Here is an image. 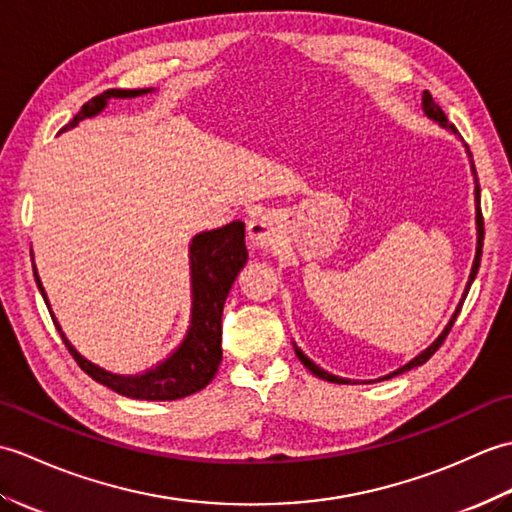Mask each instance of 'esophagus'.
Listing matches in <instances>:
<instances>
[{"label":"esophagus","instance_id":"esophagus-1","mask_svg":"<svg viewBox=\"0 0 512 512\" xmlns=\"http://www.w3.org/2000/svg\"><path fill=\"white\" fill-rule=\"evenodd\" d=\"M276 221L263 214V217H256L254 221L247 223V241L254 247H271L276 243Z\"/></svg>","mask_w":512,"mask_h":512}]
</instances>
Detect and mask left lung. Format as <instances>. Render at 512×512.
I'll return each instance as SVG.
<instances>
[{
  "mask_svg": "<svg viewBox=\"0 0 512 512\" xmlns=\"http://www.w3.org/2000/svg\"><path fill=\"white\" fill-rule=\"evenodd\" d=\"M423 111H425V116L427 118H431V120H436L442 129H449L451 133H456V127H453V124L447 120V116H445V111H442L436 102H434V98H431V94L429 92H423ZM467 153H469V160H471V151L467 149ZM471 170H473V179H475V225H478V247H475V258H473V267H471V274H469V282H467V289H464V293H462V300H460V304H458V309H456V313L451 315V320H449V324L445 326V331H442L440 335H438V339L431 346H427L423 352H420V355H416L410 363H405L403 368H399V370H394V372H390V374H385L383 379H392V377H396V374H403V372H407V370H412V368H416V366H423V363L434 355V352L442 346V342H445V337L449 335V331H451V326H453V322H456V317H458V313H460V309H462V302H464V298H467V293H469V289H471V282L475 280V274H478V269H480V258H482V245H484V219H482V210H480V184H478V175H475V166H473V160H471ZM293 348H295V355H298V359L304 363L306 368H309L315 377H320V379H324V381H331V383H350L348 379H342V377H335V374H331V372H326V370H322L320 366H315V363L304 355V352L293 344ZM383 379H379V381H383Z\"/></svg>",
  "mask_w": 512,
  "mask_h": 512,
  "instance_id": "1",
  "label": "left lung"
}]
</instances>
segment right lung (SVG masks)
<instances>
[{
  "mask_svg": "<svg viewBox=\"0 0 512 512\" xmlns=\"http://www.w3.org/2000/svg\"><path fill=\"white\" fill-rule=\"evenodd\" d=\"M153 89H107L100 96H94L81 107L70 124H65L61 131L74 129L78 122L85 118H94L107 107L109 98H135L149 94ZM247 263L245 249V225L241 221H232L219 230L201 232L190 243V285H192V309H190V326L184 337V342L173 355L166 357L155 368L142 374H113L96 363L87 361L78 352L70 339L65 337L63 328L56 322V317L50 309L48 295L41 285V278L34 269V280L48 304L56 331L61 333L67 350L72 352L78 366H81L94 381L107 385L109 390L118 392L129 399L142 401H175L184 396L195 394L206 388L219 370L223 359L221 350V315L227 293H230L238 271Z\"/></svg>",
  "mask_w": 512,
  "mask_h": 512,
  "instance_id": "obj_1",
  "label": "right lung"
}]
</instances>
